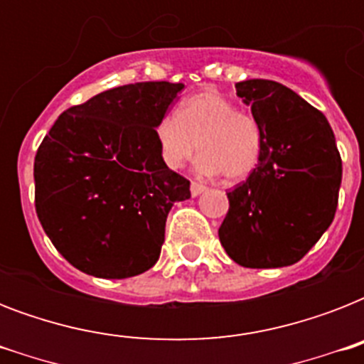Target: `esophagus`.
Segmentation results:
<instances>
[{
    "mask_svg": "<svg viewBox=\"0 0 364 364\" xmlns=\"http://www.w3.org/2000/svg\"><path fill=\"white\" fill-rule=\"evenodd\" d=\"M205 191H208V187H205L204 183H191V194H193V196H200V194L205 193Z\"/></svg>",
    "mask_w": 364,
    "mask_h": 364,
    "instance_id": "1",
    "label": "esophagus"
}]
</instances>
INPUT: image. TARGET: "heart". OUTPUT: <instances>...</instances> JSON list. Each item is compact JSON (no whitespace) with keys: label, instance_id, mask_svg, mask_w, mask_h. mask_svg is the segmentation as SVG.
<instances>
[{"label":"heart","instance_id":"1","mask_svg":"<svg viewBox=\"0 0 364 364\" xmlns=\"http://www.w3.org/2000/svg\"><path fill=\"white\" fill-rule=\"evenodd\" d=\"M160 156L179 170L202 151L200 170L242 181L257 168L262 151L259 122L215 90H200L177 107V117H162L154 126Z\"/></svg>","mask_w":364,"mask_h":364}]
</instances>
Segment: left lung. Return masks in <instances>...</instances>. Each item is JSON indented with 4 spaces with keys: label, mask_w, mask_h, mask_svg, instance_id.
Masks as SVG:
<instances>
[{
    "label": "left lung",
    "mask_w": 364,
    "mask_h": 364,
    "mask_svg": "<svg viewBox=\"0 0 364 364\" xmlns=\"http://www.w3.org/2000/svg\"><path fill=\"white\" fill-rule=\"evenodd\" d=\"M262 136L260 160L227 193L228 213L219 240L245 268L299 262L331 227L342 183L333 128L291 88L266 79L236 82Z\"/></svg>",
    "instance_id": "left-lung-1"
}]
</instances>
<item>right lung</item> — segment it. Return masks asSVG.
<instances>
[{
    "label": "right lung",
    "instance_id": "1",
    "mask_svg": "<svg viewBox=\"0 0 364 364\" xmlns=\"http://www.w3.org/2000/svg\"><path fill=\"white\" fill-rule=\"evenodd\" d=\"M181 90L149 81L96 94L65 109L37 149V217L77 270L122 279L159 260L171 205L191 198L154 137Z\"/></svg>",
    "mask_w": 364,
    "mask_h": 364
}]
</instances>
